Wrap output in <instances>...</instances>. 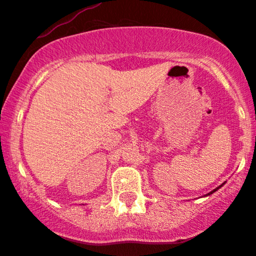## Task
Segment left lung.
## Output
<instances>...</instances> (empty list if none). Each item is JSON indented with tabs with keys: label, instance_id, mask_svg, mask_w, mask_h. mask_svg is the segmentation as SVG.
I'll list each match as a JSON object with an SVG mask.
<instances>
[{
	"label": "left lung",
	"instance_id": "8db88e82",
	"mask_svg": "<svg viewBox=\"0 0 256 256\" xmlns=\"http://www.w3.org/2000/svg\"><path fill=\"white\" fill-rule=\"evenodd\" d=\"M224 184H221V186L216 187V188H215V190H212V192H210V193H208V194H206V196H210V194H212V193H214V192H216V190H218V188H221V187H222V186H224Z\"/></svg>",
	"mask_w": 256,
	"mask_h": 256
}]
</instances>
